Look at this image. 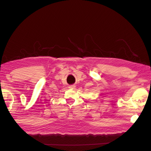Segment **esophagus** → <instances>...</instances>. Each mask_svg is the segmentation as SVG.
<instances>
[{
    "label": "esophagus",
    "mask_w": 151,
    "mask_h": 151,
    "mask_svg": "<svg viewBox=\"0 0 151 151\" xmlns=\"http://www.w3.org/2000/svg\"><path fill=\"white\" fill-rule=\"evenodd\" d=\"M75 88H76V86H75L74 85H72V86H69V88H70V89H74Z\"/></svg>",
    "instance_id": "1"
}]
</instances>
